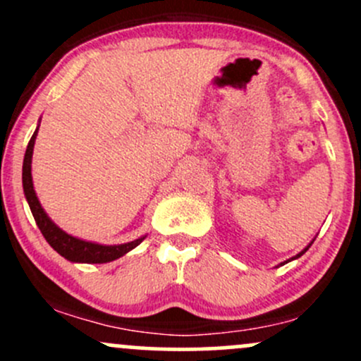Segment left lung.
<instances>
[{
  "label": "left lung",
  "mask_w": 361,
  "mask_h": 361,
  "mask_svg": "<svg viewBox=\"0 0 361 361\" xmlns=\"http://www.w3.org/2000/svg\"><path fill=\"white\" fill-rule=\"evenodd\" d=\"M311 244H313V242H311ZM311 244H310V245H311ZM310 245H308V247H306V249H305V250H302V252H299V254H298V256H295V257H299V256H302V254H305V252H306V250H308V249H310ZM295 257H294V259H295Z\"/></svg>",
  "instance_id": "obj_1"
}]
</instances>
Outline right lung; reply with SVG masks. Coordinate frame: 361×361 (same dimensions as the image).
<instances>
[{"label":"right lung","instance_id":"obj_1","mask_svg":"<svg viewBox=\"0 0 361 361\" xmlns=\"http://www.w3.org/2000/svg\"><path fill=\"white\" fill-rule=\"evenodd\" d=\"M36 135L37 130L34 131L32 138H30L27 145V150H25L24 168H22V183H24V193L25 199H27L29 202L30 212H32L34 219H36V225L39 226L41 233L47 238L48 244H50L60 256H63L69 261H74V263H109V261L117 259V257L124 256V254L130 252L131 249H135L145 237L136 238V240L121 245H100L72 237V235L60 230L59 226L48 218L47 212L41 207L39 200H37L36 192H34L32 187V176H30V161H32V149Z\"/></svg>","mask_w":361,"mask_h":361}]
</instances>
